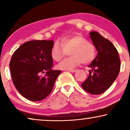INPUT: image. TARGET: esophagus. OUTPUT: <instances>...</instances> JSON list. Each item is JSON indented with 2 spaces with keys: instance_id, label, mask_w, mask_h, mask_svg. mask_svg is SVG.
<instances>
[{
  "instance_id": "esophagus-1",
  "label": "esophagus",
  "mask_w": 130,
  "mask_h": 130,
  "mask_svg": "<svg viewBox=\"0 0 130 130\" xmlns=\"http://www.w3.org/2000/svg\"><path fill=\"white\" fill-rule=\"evenodd\" d=\"M76 71H77V70H76V69H75V70H69V72H72V73H74V72H76Z\"/></svg>"
}]
</instances>
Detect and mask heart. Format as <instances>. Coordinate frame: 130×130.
Instances as JSON below:
<instances>
[{
    "label": "heart",
    "mask_w": 130,
    "mask_h": 130,
    "mask_svg": "<svg viewBox=\"0 0 130 130\" xmlns=\"http://www.w3.org/2000/svg\"><path fill=\"white\" fill-rule=\"evenodd\" d=\"M60 44L54 42L51 47V58L56 61H61L70 52L71 57L64 60L57 67L61 70H70L80 64L82 62L88 64L93 61L96 54V50L93 44L89 42L84 37L80 35H69L60 40Z\"/></svg>",
    "instance_id": "1"
}]
</instances>
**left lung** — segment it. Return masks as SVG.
<instances>
[{
    "instance_id": "obj_1",
    "label": "left lung",
    "mask_w": 130,
    "mask_h": 130,
    "mask_svg": "<svg viewBox=\"0 0 130 130\" xmlns=\"http://www.w3.org/2000/svg\"><path fill=\"white\" fill-rule=\"evenodd\" d=\"M98 54L89 67V75L82 86L92 95L104 93L117 79L120 70L121 62L118 51L113 44L98 32L89 33Z\"/></svg>"
}]
</instances>
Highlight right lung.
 <instances>
[{
	"label": "right lung",
	"instance_id": "1",
	"mask_svg": "<svg viewBox=\"0 0 130 130\" xmlns=\"http://www.w3.org/2000/svg\"><path fill=\"white\" fill-rule=\"evenodd\" d=\"M53 44V40L29 41L12 55L9 66L13 83L28 100L36 102L47 97L61 73V70L51 69L53 61L50 51Z\"/></svg>",
	"mask_w": 130,
	"mask_h": 130
}]
</instances>
